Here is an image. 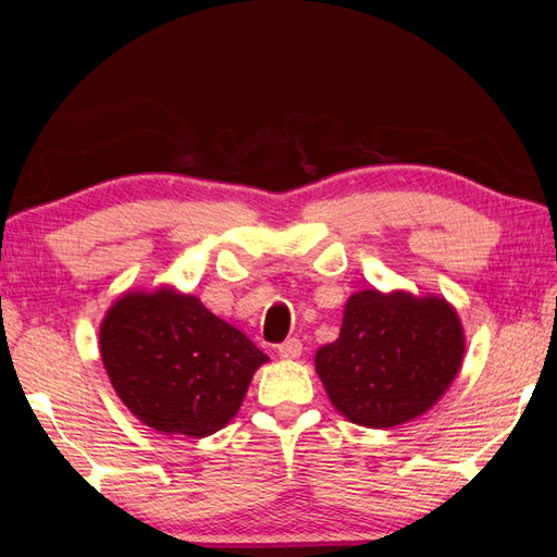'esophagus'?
Masks as SVG:
<instances>
[{"label": "esophagus", "instance_id": "esophagus-1", "mask_svg": "<svg viewBox=\"0 0 557 557\" xmlns=\"http://www.w3.org/2000/svg\"><path fill=\"white\" fill-rule=\"evenodd\" d=\"M277 354H280V359H285V361L297 359L299 354H301V339H297V337L285 339V342H282V345L277 347Z\"/></svg>", "mask_w": 557, "mask_h": 557}]
</instances>
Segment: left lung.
Masks as SVG:
<instances>
[{
  "label": "left lung",
  "instance_id": "obj_1",
  "mask_svg": "<svg viewBox=\"0 0 557 557\" xmlns=\"http://www.w3.org/2000/svg\"><path fill=\"white\" fill-rule=\"evenodd\" d=\"M465 333L445 299L366 289L345 306L339 337L315 354V371L351 423L389 429L429 411L455 381Z\"/></svg>",
  "mask_w": 557,
  "mask_h": 557
}]
</instances>
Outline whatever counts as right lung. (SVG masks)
<instances>
[{"mask_svg": "<svg viewBox=\"0 0 557 557\" xmlns=\"http://www.w3.org/2000/svg\"><path fill=\"white\" fill-rule=\"evenodd\" d=\"M104 371L150 429L206 437L224 429L268 357L191 294H126L100 327Z\"/></svg>", "mask_w": 557, "mask_h": 557, "instance_id": "right-lung-1", "label": "right lung"}]
</instances>
